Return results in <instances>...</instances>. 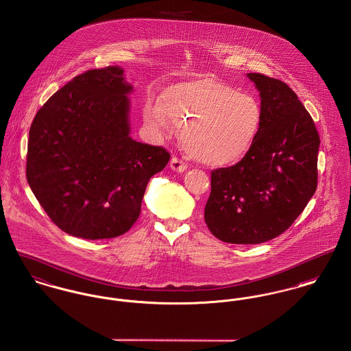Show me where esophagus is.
<instances>
[{
	"instance_id": "obj_1",
	"label": "esophagus",
	"mask_w": 351,
	"mask_h": 351,
	"mask_svg": "<svg viewBox=\"0 0 351 351\" xmlns=\"http://www.w3.org/2000/svg\"><path fill=\"white\" fill-rule=\"evenodd\" d=\"M169 167H171V169H173V171H176V172H184L186 168H188V165H186L182 159H179V158H176V156H173V158L171 159Z\"/></svg>"
}]
</instances>
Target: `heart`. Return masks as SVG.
<instances>
[{
    "label": "heart",
    "mask_w": 351,
    "mask_h": 351,
    "mask_svg": "<svg viewBox=\"0 0 351 351\" xmlns=\"http://www.w3.org/2000/svg\"><path fill=\"white\" fill-rule=\"evenodd\" d=\"M145 122L160 132L183 128L186 152L213 167L241 160L261 130L260 102L215 78L175 83L160 95L159 106H147Z\"/></svg>",
    "instance_id": "1"
}]
</instances>
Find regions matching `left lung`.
Segmentation results:
<instances>
[{"instance_id": "8db88e82", "label": "left lung", "mask_w": 351, "mask_h": 351, "mask_svg": "<svg viewBox=\"0 0 351 351\" xmlns=\"http://www.w3.org/2000/svg\"><path fill=\"white\" fill-rule=\"evenodd\" d=\"M264 119L247 155L213 169L204 210L215 237L229 244H261L288 229L317 189L319 135L308 110L280 80L249 73Z\"/></svg>"}]
</instances>
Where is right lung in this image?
Listing matches in <instances>:
<instances>
[{
	"mask_svg": "<svg viewBox=\"0 0 351 351\" xmlns=\"http://www.w3.org/2000/svg\"><path fill=\"white\" fill-rule=\"evenodd\" d=\"M132 86L119 66L66 83L29 131L26 179L50 220L86 240L125 233L141 215L149 179L169 162L159 145L130 136Z\"/></svg>",
	"mask_w": 351,
	"mask_h": 351,
	"instance_id": "obj_1",
	"label": "right lung"
}]
</instances>
